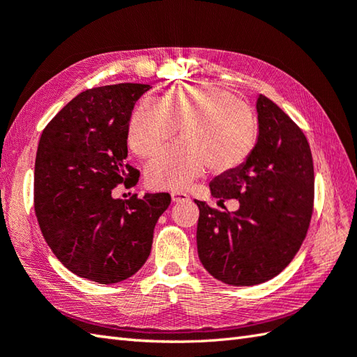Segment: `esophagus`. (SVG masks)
I'll list each match as a JSON object with an SVG mask.
<instances>
[{"label": "esophagus", "instance_id": "34e87169", "mask_svg": "<svg viewBox=\"0 0 357 357\" xmlns=\"http://www.w3.org/2000/svg\"><path fill=\"white\" fill-rule=\"evenodd\" d=\"M188 199V195L184 192H173L172 193V201L173 202H184Z\"/></svg>", "mask_w": 357, "mask_h": 357}]
</instances>
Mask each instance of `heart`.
Here are the masks:
<instances>
[{
    "mask_svg": "<svg viewBox=\"0 0 357 357\" xmlns=\"http://www.w3.org/2000/svg\"><path fill=\"white\" fill-rule=\"evenodd\" d=\"M181 141L147 165L151 188L181 190L207 169L227 173L255 146L256 119L250 104L224 89L187 84L167 89L156 105L141 102L127 127L128 146L141 158L156 155L176 135Z\"/></svg>",
    "mask_w": 357,
    "mask_h": 357,
    "instance_id": "obj_1",
    "label": "heart"
}]
</instances>
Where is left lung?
Instances as JSON below:
<instances>
[{
	"mask_svg": "<svg viewBox=\"0 0 357 357\" xmlns=\"http://www.w3.org/2000/svg\"><path fill=\"white\" fill-rule=\"evenodd\" d=\"M257 142L238 169L219 174L210 192L236 211L199 207V259L224 284L247 287L279 275L304 242L314 202L313 158L304 132L282 109L259 95Z\"/></svg>",
	"mask_w": 357,
	"mask_h": 357,
	"instance_id": "left-lung-1",
	"label": "left lung"
}]
</instances>
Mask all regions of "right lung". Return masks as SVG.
Instances as JSON below:
<instances>
[{
  "instance_id": "1",
  "label": "right lung",
  "mask_w": 357,
  "mask_h": 357,
  "mask_svg": "<svg viewBox=\"0 0 357 357\" xmlns=\"http://www.w3.org/2000/svg\"><path fill=\"white\" fill-rule=\"evenodd\" d=\"M149 84L89 89L45 126L35 159L38 224L59 262L98 284L133 276L147 261L153 230L169 193L115 199L119 184L133 187L139 172L126 162L127 127Z\"/></svg>"
}]
</instances>
